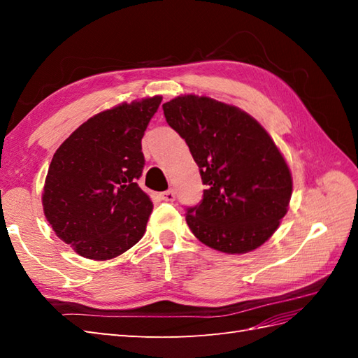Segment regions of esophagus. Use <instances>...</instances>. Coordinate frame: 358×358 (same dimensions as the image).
Masks as SVG:
<instances>
[{"mask_svg": "<svg viewBox=\"0 0 358 358\" xmlns=\"http://www.w3.org/2000/svg\"><path fill=\"white\" fill-rule=\"evenodd\" d=\"M159 199H162L163 201L172 203V201H175V192L173 191H164V192L159 194Z\"/></svg>", "mask_w": 358, "mask_h": 358, "instance_id": "esophagus-1", "label": "esophagus"}]
</instances>
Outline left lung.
<instances>
[{
    "label": "left lung",
    "instance_id": "8db88e82",
    "mask_svg": "<svg viewBox=\"0 0 358 358\" xmlns=\"http://www.w3.org/2000/svg\"><path fill=\"white\" fill-rule=\"evenodd\" d=\"M163 110L208 187L203 200L186 209L192 234L226 254L262 246L292 195L291 171L269 134L249 113L208 96H177Z\"/></svg>",
    "mask_w": 358,
    "mask_h": 358
}]
</instances>
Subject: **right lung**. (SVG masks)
Listing matches in <instances>:
<instances>
[{"mask_svg":"<svg viewBox=\"0 0 358 358\" xmlns=\"http://www.w3.org/2000/svg\"><path fill=\"white\" fill-rule=\"evenodd\" d=\"M162 100L157 95L96 113L53 155L44 215L78 255L110 260L146 232L154 204L136 180L144 167L141 138Z\"/></svg>","mask_w":358,"mask_h":358,"instance_id":"1","label":"right lung"}]
</instances>
